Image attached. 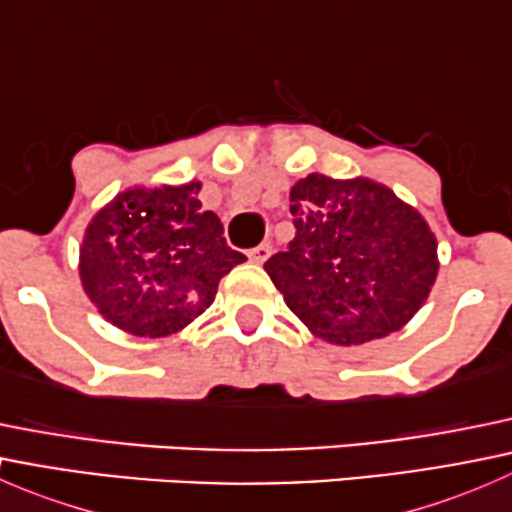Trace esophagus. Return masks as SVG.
Wrapping results in <instances>:
<instances>
[{"label":"esophagus","instance_id":"34e87169","mask_svg":"<svg viewBox=\"0 0 512 512\" xmlns=\"http://www.w3.org/2000/svg\"><path fill=\"white\" fill-rule=\"evenodd\" d=\"M270 252H272L270 242H262V245L252 247V250L247 252V257H250V262H255V265H262V262H265L267 257H270Z\"/></svg>","mask_w":512,"mask_h":512}]
</instances>
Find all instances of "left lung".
I'll use <instances>...</instances> for the list:
<instances>
[{
  "label": "left lung",
  "mask_w": 512,
  "mask_h": 512,
  "mask_svg": "<svg viewBox=\"0 0 512 512\" xmlns=\"http://www.w3.org/2000/svg\"><path fill=\"white\" fill-rule=\"evenodd\" d=\"M297 235L267 275L314 337L352 347L399 332L438 275L436 235L416 208L369 178L312 173L289 190Z\"/></svg>",
  "instance_id": "1"
}]
</instances>
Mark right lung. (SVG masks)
<instances>
[{
	"label": "right lung",
	"mask_w": 512,
	"mask_h": 512,
	"mask_svg": "<svg viewBox=\"0 0 512 512\" xmlns=\"http://www.w3.org/2000/svg\"><path fill=\"white\" fill-rule=\"evenodd\" d=\"M200 183L128 188L91 218L79 252L84 292L106 322L133 337H168L213 304L245 255L198 200Z\"/></svg>",
	"instance_id": "obj_1"
}]
</instances>
